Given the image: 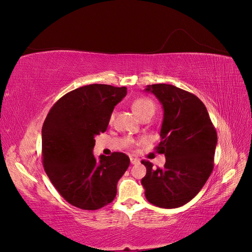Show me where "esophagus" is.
Masks as SVG:
<instances>
[{
  "mask_svg": "<svg viewBox=\"0 0 252 252\" xmlns=\"http://www.w3.org/2000/svg\"><path fill=\"white\" fill-rule=\"evenodd\" d=\"M130 163H131L132 165H134V164H138V163H140V159H139V158H134V157H130Z\"/></svg>",
  "mask_w": 252,
  "mask_h": 252,
  "instance_id": "obj_1",
  "label": "esophagus"
}]
</instances>
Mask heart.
<instances>
[{"instance_id":"1","label":"heart","mask_w":252,"mask_h":252,"mask_svg":"<svg viewBox=\"0 0 252 252\" xmlns=\"http://www.w3.org/2000/svg\"><path fill=\"white\" fill-rule=\"evenodd\" d=\"M132 109L134 113L138 116L139 118L145 116L147 113L154 114L156 110V105L152 102L150 98L148 97H139L136 100L133 101L132 103ZM114 120V113H111V116L109 118V123L111 124Z\"/></svg>"}]
</instances>
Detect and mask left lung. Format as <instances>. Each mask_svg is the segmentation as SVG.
Returning <instances> with one entry per match:
<instances>
[{
	"label": "left lung",
	"instance_id": "1",
	"mask_svg": "<svg viewBox=\"0 0 252 252\" xmlns=\"http://www.w3.org/2000/svg\"><path fill=\"white\" fill-rule=\"evenodd\" d=\"M154 94L164 109L162 141L156 147L164 154V168L149 161L142 179L145 196L161 208H178L200 192L213 169L218 143L216 128L199 97L169 84H154L145 89Z\"/></svg>",
	"mask_w": 252,
	"mask_h": 252
}]
</instances>
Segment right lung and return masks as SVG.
<instances>
[{"label":"right lung","mask_w":252,"mask_h":252,"mask_svg":"<svg viewBox=\"0 0 252 252\" xmlns=\"http://www.w3.org/2000/svg\"><path fill=\"white\" fill-rule=\"evenodd\" d=\"M126 87L91 84L66 94L52 106L42 128L45 172L75 207L96 210L111 203L130 159L123 152L94 156V136L105 132Z\"/></svg>","instance_id":"right-lung-1"}]
</instances>
